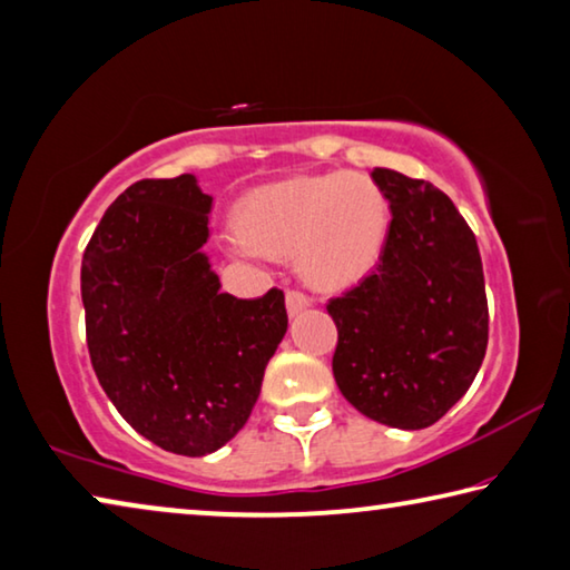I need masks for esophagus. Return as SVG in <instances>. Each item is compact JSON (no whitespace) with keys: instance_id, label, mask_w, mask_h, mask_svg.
<instances>
[{"instance_id":"obj_1","label":"esophagus","mask_w":570,"mask_h":570,"mask_svg":"<svg viewBox=\"0 0 570 570\" xmlns=\"http://www.w3.org/2000/svg\"><path fill=\"white\" fill-rule=\"evenodd\" d=\"M285 305H287V313L297 315V313H303L305 307H311V297H307L301 291H287L285 293Z\"/></svg>"}]
</instances>
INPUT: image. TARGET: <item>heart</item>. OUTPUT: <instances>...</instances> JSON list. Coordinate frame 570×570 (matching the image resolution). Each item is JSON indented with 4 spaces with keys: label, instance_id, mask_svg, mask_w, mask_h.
Wrapping results in <instances>:
<instances>
[{
    "label": "heart",
    "instance_id": "1",
    "mask_svg": "<svg viewBox=\"0 0 570 570\" xmlns=\"http://www.w3.org/2000/svg\"><path fill=\"white\" fill-rule=\"evenodd\" d=\"M389 202L366 174L335 171L263 186L237 212V232L267 257H297L301 273L321 287L366 275L384 247Z\"/></svg>",
    "mask_w": 570,
    "mask_h": 570
}]
</instances>
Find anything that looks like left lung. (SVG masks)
Wrapping results in <instances>:
<instances>
[{
	"label": "left lung",
	"instance_id": "obj_1",
	"mask_svg": "<svg viewBox=\"0 0 570 570\" xmlns=\"http://www.w3.org/2000/svg\"><path fill=\"white\" fill-rule=\"evenodd\" d=\"M391 207L379 265L328 313L333 376L363 416L424 429L450 412L488 351V295L470 224L429 181L373 169Z\"/></svg>",
	"mask_w": 570,
	"mask_h": 570
}]
</instances>
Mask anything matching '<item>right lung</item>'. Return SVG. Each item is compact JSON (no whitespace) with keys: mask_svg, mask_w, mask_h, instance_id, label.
Returning <instances> with one entry per match:
<instances>
[{"mask_svg":"<svg viewBox=\"0 0 570 570\" xmlns=\"http://www.w3.org/2000/svg\"><path fill=\"white\" fill-rule=\"evenodd\" d=\"M212 197L197 176L130 184L80 267L90 363L118 414L166 452L204 456L252 414L287 331L283 291H219L202 247Z\"/></svg>","mask_w":570,"mask_h":570,"instance_id":"add662e5","label":"right lung"}]
</instances>
